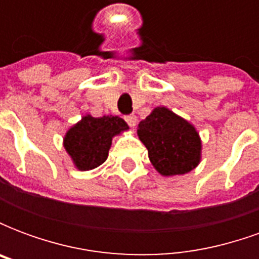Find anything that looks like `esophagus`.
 I'll list each match as a JSON object with an SVG mask.
<instances>
[{
  "label": "esophagus",
  "mask_w": 259,
  "mask_h": 259,
  "mask_svg": "<svg viewBox=\"0 0 259 259\" xmlns=\"http://www.w3.org/2000/svg\"><path fill=\"white\" fill-rule=\"evenodd\" d=\"M124 120L127 122L130 127H135L136 123H137V118H136V115H127V116H124Z\"/></svg>",
  "instance_id": "34e87169"
}]
</instances>
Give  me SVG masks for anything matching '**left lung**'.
<instances>
[{"label":"left lung","mask_w":259,"mask_h":259,"mask_svg":"<svg viewBox=\"0 0 259 259\" xmlns=\"http://www.w3.org/2000/svg\"><path fill=\"white\" fill-rule=\"evenodd\" d=\"M137 135L154 168L163 176L187 174L200 162L198 133L168 108H155L139 123Z\"/></svg>","instance_id":"obj_1"}]
</instances>
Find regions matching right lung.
<instances>
[{"label":"right lung","mask_w":259,"mask_h":259,"mask_svg":"<svg viewBox=\"0 0 259 259\" xmlns=\"http://www.w3.org/2000/svg\"><path fill=\"white\" fill-rule=\"evenodd\" d=\"M129 129L119 116L93 118L87 115L65 136L64 146L80 170H91L105 162L112 137Z\"/></svg>","instance_id":"obj_1"}]
</instances>
